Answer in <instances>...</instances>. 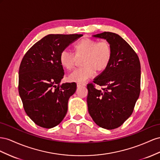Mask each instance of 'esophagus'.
Returning a JSON list of instances; mask_svg holds the SVG:
<instances>
[{
	"instance_id": "34e87169",
	"label": "esophagus",
	"mask_w": 160,
	"mask_h": 160,
	"mask_svg": "<svg viewBox=\"0 0 160 160\" xmlns=\"http://www.w3.org/2000/svg\"><path fill=\"white\" fill-rule=\"evenodd\" d=\"M86 85L84 84H81V83H78L77 84V87L80 88V87H82V86H85Z\"/></svg>"
}]
</instances>
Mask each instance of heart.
<instances>
[{
	"instance_id": "1",
	"label": "heart",
	"mask_w": 160,
	"mask_h": 160,
	"mask_svg": "<svg viewBox=\"0 0 160 160\" xmlns=\"http://www.w3.org/2000/svg\"><path fill=\"white\" fill-rule=\"evenodd\" d=\"M74 49L77 57L84 56V66L74 70L69 75L68 78L71 82H84L94 76L96 70L98 72L105 70L112 60V48L107 41L98 42L97 40L85 38L76 43ZM75 57L67 50H63L59 58L61 66L67 70H72L75 65Z\"/></svg>"
}]
</instances>
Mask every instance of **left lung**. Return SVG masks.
I'll return each mask as SVG.
<instances>
[{
  "label": "left lung",
  "mask_w": 160,
  "mask_h": 160,
  "mask_svg": "<svg viewBox=\"0 0 160 160\" xmlns=\"http://www.w3.org/2000/svg\"><path fill=\"white\" fill-rule=\"evenodd\" d=\"M94 37L105 39L111 43L112 57L94 84L87 85L88 110L97 125L114 129L131 115L139 97L140 62L133 48L118 35L105 31ZM95 84L105 88L98 90Z\"/></svg>",
  "instance_id": "obj_1"
}]
</instances>
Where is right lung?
I'll return each mask as SVG.
<instances>
[{
	"instance_id": "obj_1",
	"label": "right lung",
	"mask_w": 160,
	"mask_h": 160,
	"mask_svg": "<svg viewBox=\"0 0 160 160\" xmlns=\"http://www.w3.org/2000/svg\"><path fill=\"white\" fill-rule=\"evenodd\" d=\"M81 34H49L35 43L22 59L19 93L24 110L36 125L50 129L60 124L68 111L76 84L63 83L60 55Z\"/></svg>"
}]
</instances>
